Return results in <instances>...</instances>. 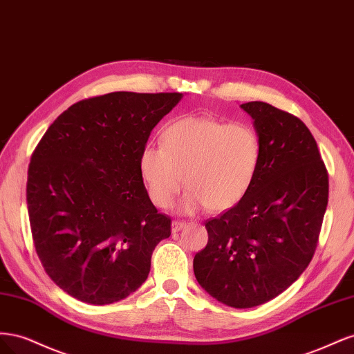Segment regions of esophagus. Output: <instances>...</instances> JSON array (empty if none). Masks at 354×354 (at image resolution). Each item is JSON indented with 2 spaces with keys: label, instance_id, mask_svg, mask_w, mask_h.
<instances>
[{
  "label": "esophagus",
  "instance_id": "34e87169",
  "mask_svg": "<svg viewBox=\"0 0 354 354\" xmlns=\"http://www.w3.org/2000/svg\"><path fill=\"white\" fill-rule=\"evenodd\" d=\"M187 226V223L186 221H180V220H174L173 221V224H171V229H173V232L176 233V232H180L181 229L183 227H186Z\"/></svg>",
  "mask_w": 354,
  "mask_h": 354
}]
</instances>
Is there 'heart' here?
Wrapping results in <instances>:
<instances>
[{
	"instance_id": "heart-1",
	"label": "heart",
	"mask_w": 354,
	"mask_h": 354,
	"mask_svg": "<svg viewBox=\"0 0 354 354\" xmlns=\"http://www.w3.org/2000/svg\"><path fill=\"white\" fill-rule=\"evenodd\" d=\"M260 159L261 140L251 125L186 116L165 128L162 147L143 149L140 174L158 208H168L186 183L181 208L220 212L246 196Z\"/></svg>"
}]
</instances>
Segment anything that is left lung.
Instances as JSON below:
<instances>
[{
    "mask_svg": "<svg viewBox=\"0 0 354 354\" xmlns=\"http://www.w3.org/2000/svg\"><path fill=\"white\" fill-rule=\"evenodd\" d=\"M261 140L246 196L207 220L208 243L194 259L196 281L220 303L250 308L291 286L312 261L328 205L329 177L299 118L264 102L241 104Z\"/></svg>",
    "mask_w": 354,
    "mask_h": 354,
    "instance_id": "obj_1",
    "label": "left lung"
}]
</instances>
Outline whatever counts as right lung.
I'll return each mask as SVG.
<instances>
[{
	"label": "right lung",
	"mask_w": 354,
	"mask_h": 354,
	"mask_svg": "<svg viewBox=\"0 0 354 354\" xmlns=\"http://www.w3.org/2000/svg\"><path fill=\"white\" fill-rule=\"evenodd\" d=\"M181 93L115 91L57 116L28 169L32 239L46 273L80 301L103 306L133 294L169 238L140 174L155 125Z\"/></svg>",
	"instance_id": "obj_1"
}]
</instances>
